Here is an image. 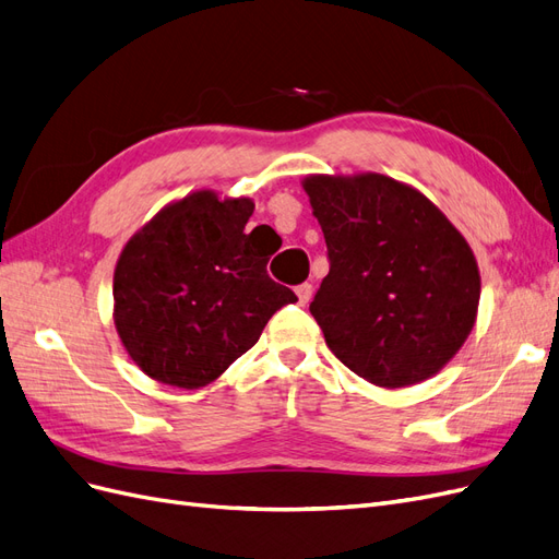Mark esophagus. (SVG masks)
Instances as JSON below:
<instances>
[{
    "label": "esophagus",
    "mask_w": 559,
    "mask_h": 559,
    "mask_svg": "<svg viewBox=\"0 0 559 559\" xmlns=\"http://www.w3.org/2000/svg\"><path fill=\"white\" fill-rule=\"evenodd\" d=\"M296 296L300 306H306V302L312 298V284L310 282H302L296 286Z\"/></svg>",
    "instance_id": "esophagus-1"
}]
</instances>
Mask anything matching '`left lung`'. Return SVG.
<instances>
[{
  "label": "left lung",
  "instance_id": "obj_1",
  "mask_svg": "<svg viewBox=\"0 0 559 559\" xmlns=\"http://www.w3.org/2000/svg\"><path fill=\"white\" fill-rule=\"evenodd\" d=\"M302 189L326 240L329 275L310 312L331 352L378 386L438 373L464 345L480 300L462 233L384 175H314Z\"/></svg>",
  "mask_w": 559,
  "mask_h": 559
}]
</instances>
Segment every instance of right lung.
Instances as JSON below:
<instances>
[{
	"mask_svg": "<svg viewBox=\"0 0 559 559\" xmlns=\"http://www.w3.org/2000/svg\"><path fill=\"white\" fill-rule=\"evenodd\" d=\"M247 198L195 191L132 235L114 273L116 331L148 378L198 389L216 380L296 302L267 275V257L245 226Z\"/></svg>",
	"mask_w": 559,
	"mask_h": 559,
	"instance_id": "1",
	"label": "right lung"
}]
</instances>
